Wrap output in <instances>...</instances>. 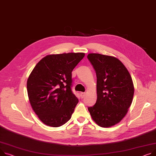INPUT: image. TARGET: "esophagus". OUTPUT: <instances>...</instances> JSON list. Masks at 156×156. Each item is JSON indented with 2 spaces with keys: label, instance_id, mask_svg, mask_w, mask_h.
Returning a JSON list of instances; mask_svg holds the SVG:
<instances>
[{
  "label": "esophagus",
  "instance_id": "1",
  "mask_svg": "<svg viewBox=\"0 0 156 156\" xmlns=\"http://www.w3.org/2000/svg\"><path fill=\"white\" fill-rule=\"evenodd\" d=\"M85 95H86V93H84V92H81V93H80V95H81V97L82 98L85 97Z\"/></svg>",
  "mask_w": 156,
  "mask_h": 156
}]
</instances>
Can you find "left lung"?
<instances>
[{"label": "left lung", "mask_w": 156, "mask_h": 156, "mask_svg": "<svg viewBox=\"0 0 156 156\" xmlns=\"http://www.w3.org/2000/svg\"><path fill=\"white\" fill-rule=\"evenodd\" d=\"M97 75V99L88 108L92 119L101 127H110L126 116L132 104L134 87L131 76L117 58L97 53L87 56Z\"/></svg>", "instance_id": "obj_1"}]
</instances>
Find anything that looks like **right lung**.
<instances>
[{
  "mask_svg": "<svg viewBox=\"0 0 156 156\" xmlns=\"http://www.w3.org/2000/svg\"><path fill=\"white\" fill-rule=\"evenodd\" d=\"M83 53L48 55L34 68L27 81L29 100L45 125L58 127L71 117L78 103L73 93L71 72Z\"/></svg>",
  "mask_w": 156,
  "mask_h": 156,
  "instance_id": "add662e5",
  "label": "right lung"
}]
</instances>
